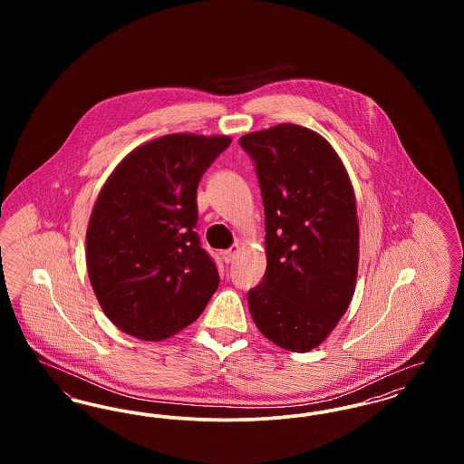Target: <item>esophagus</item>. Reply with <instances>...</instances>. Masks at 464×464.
I'll list each match as a JSON object with an SVG mask.
<instances>
[{
    "mask_svg": "<svg viewBox=\"0 0 464 464\" xmlns=\"http://www.w3.org/2000/svg\"><path fill=\"white\" fill-rule=\"evenodd\" d=\"M237 254H238V246H237V245H235V246H231V248H227V250H224V252H221L224 263H226V265L233 263V259L237 257Z\"/></svg>",
    "mask_w": 464,
    "mask_h": 464,
    "instance_id": "34e87169",
    "label": "esophagus"
}]
</instances>
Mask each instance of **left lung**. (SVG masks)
<instances>
[{"label": "left lung", "mask_w": 464, "mask_h": 464, "mask_svg": "<svg viewBox=\"0 0 464 464\" xmlns=\"http://www.w3.org/2000/svg\"><path fill=\"white\" fill-rule=\"evenodd\" d=\"M240 146L259 179L267 256L261 284L248 290V309L271 343L304 353L334 331L353 297V186L331 144L304 127L246 133Z\"/></svg>", "instance_id": "left-lung-1"}]
</instances>
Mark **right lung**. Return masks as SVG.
<instances>
[{"label": "right lung", "mask_w": 464, "mask_h": 464, "mask_svg": "<svg viewBox=\"0 0 464 464\" xmlns=\"http://www.w3.org/2000/svg\"><path fill=\"white\" fill-rule=\"evenodd\" d=\"M231 144L226 135L172 133L133 150L99 193L87 231V267L111 322L160 341L193 324L219 287L201 248L199 179Z\"/></svg>", "instance_id": "1"}]
</instances>
